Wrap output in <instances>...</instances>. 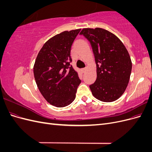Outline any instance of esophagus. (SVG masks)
I'll list each match as a JSON object with an SVG mask.
<instances>
[{
  "label": "esophagus",
  "instance_id": "obj_1",
  "mask_svg": "<svg viewBox=\"0 0 152 152\" xmlns=\"http://www.w3.org/2000/svg\"><path fill=\"white\" fill-rule=\"evenodd\" d=\"M81 71H82V73H85V72H86V68H82V69H81Z\"/></svg>",
  "mask_w": 152,
  "mask_h": 152
}]
</instances>
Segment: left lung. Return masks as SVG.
<instances>
[{
	"label": "left lung",
	"instance_id": "obj_1",
	"mask_svg": "<svg viewBox=\"0 0 152 152\" xmlns=\"http://www.w3.org/2000/svg\"><path fill=\"white\" fill-rule=\"evenodd\" d=\"M80 34L90 42L97 67V78L89 86L92 94L102 102H114L129 81L132 62L127 50L117 36L102 28H84Z\"/></svg>",
	"mask_w": 152,
	"mask_h": 152
}]
</instances>
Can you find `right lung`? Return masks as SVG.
<instances>
[{"label":"right lung","mask_w":152,"mask_h":152,"mask_svg":"<svg viewBox=\"0 0 152 152\" xmlns=\"http://www.w3.org/2000/svg\"><path fill=\"white\" fill-rule=\"evenodd\" d=\"M80 31H65L54 36L44 44L35 62L34 77L40 93L56 107H65L74 101L81 82L70 65L72 45Z\"/></svg>","instance_id":"obj_1"}]
</instances>
